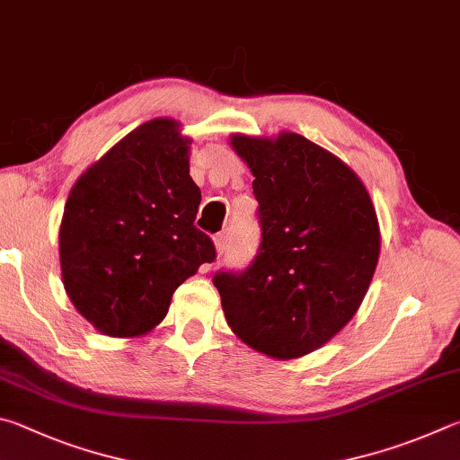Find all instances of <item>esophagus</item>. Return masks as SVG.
Instances as JSON below:
<instances>
[{"label":"esophagus","mask_w":460,"mask_h":460,"mask_svg":"<svg viewBox=\"0 0 460 460\" xmlns=\"http://www.w3.org/2000/svg\"><path fill=\"white\" fill-rule=\"evenodd\" d=\"M214 244H216V252H217V256H222L224 252H226V248H228V236L224 234H216L214 236Z\"/></svg>","instance_id":"obj_1"}]
</instances>
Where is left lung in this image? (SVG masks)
Returning <instances> with one entry per match:
<instances>
[{
  "mask_svg": "<svg viewBox=\"0 0 460 460\" xmlns=\"http://www.w3.org/2000/svg\"><path fill=\"white\" fill-rule=\"evenodd\" d=\"M254 175L262 240L243 272L214 285L232 332L252 349L295 359L349 323L372 283L380 226L351 169L296 133L232 135Z\"/></svg>",
  "mask_w": 460,
  "mask_h": 460,
  "instance_id": "obj_1",
  "label": "left lung"
}]
</instances>
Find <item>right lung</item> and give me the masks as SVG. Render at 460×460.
Listing matches in <instances>:
<instances>
[{
    "label": "right lung",
    "instance_id": "1",
    "mask_svg": "<svg viewBox=\"0 0 460 460\" xmlns=\"http://www.w3.org/2000/svg\"><path fill=\"white\" fill-rule=\"evenodd\" d=\"M190 139L173 119L123 137L78 177L60 224L62 283L76 311L111 337L149 333L175 288L216 259L193 226L201 191Z\"/></svg>",
    "mask_w": 460,
    "mask_h": 460
}]
</instances>
